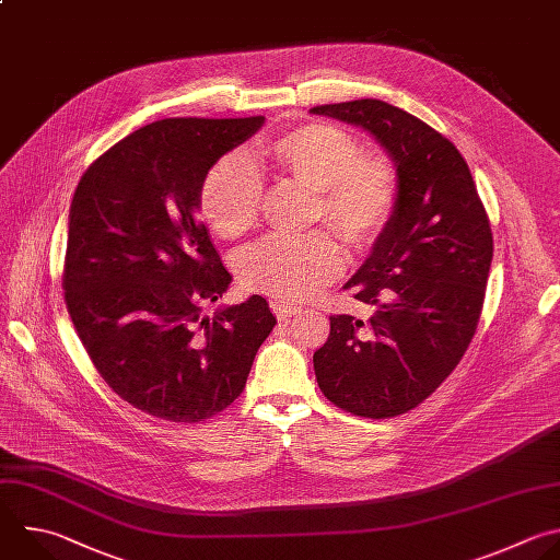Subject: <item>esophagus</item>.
Returning <instances> with one entry per match:
<instances>
[{
  "label": "esophagus",
  "instance_id": "esophagus-1",
  "mask_svg": "<svg viewBox=\"0 0 560 560\" xmlns=\"http://www.w3.org/2000/svg\"><path fill=\"white\" fill-rule=\"evenodd\" d=\"M270 307H272L275 316L281 318V320H283V318H290V316H294V314H301V307L290 305V303H283V301H272Z\"/></svg>",
  "mask_w": 560,
  "mask_h": 560
}]
</instances>
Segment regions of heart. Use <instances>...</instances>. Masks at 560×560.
<instances>
[{
	"mask_svg": "<svg viewBox=\"0 0 560 560\" xmlns=\"http://www.w3.org/2000/svg\"><path fill=\"white\" fill-rule=\"evenodd\" d=\"M279 175L314 191L312 222H325L355 253L374 248L387 233L400 202V173L383 153H364L342 127L310 122L259 149ZM264 182L255 164L231 153L220 158L200 184V213L222 240H237L259 222ZM345 268L338 242L327 231L272 235L237 259L244 288L296 303L312 299Z\"/></svg>",
	"mask_w": 560,
	"mask_h": 560,
	"instance_id": "obj_1",
	"label": "heart"
}]
</instances>
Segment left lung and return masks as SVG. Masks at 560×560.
<instances>
[{"mask_svg": "<svg viewBox=\"0 0 560 560\" xmlns=\"http://www.w3.org/2000/svg\"><path fill=\"white\" fill-rule=\"evenodd\" d=\"M374 133L400 173V202L383 240L345 283L374 314L329 316L314 351L323 396L360 418H396L424 402L466 353L486 296L492 231L457 147L378 98L318 105Z\"/></svg>", "mask_w": 560, "mask_h": 560, "instance_id": "8db88e82", "label": "left lung"}]
</instances>
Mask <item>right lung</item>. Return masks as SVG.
I'll use <instances>...</instances> for the list:
<instances>
[{
	"instance_id": "right-lung-1",
	"label": "right lung",
	"mask_w": 560,
	"mask_h": 560,
	"mask_svg": "<svg viewBox=\"0 0 560 560\" xmlns=\"http://www.w3.org/2000/svg\"><path fill=\"white\" fill-rule=\"evenodd\" d=\"M264 125L164 118L81 175L63 261L66 305L101 378L153 418L196 424L244 392L277 318L264 296L202 314L231 275L196 215L207 171Z\"/></svg>"
}]
</instances>
